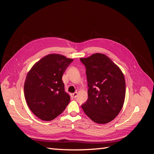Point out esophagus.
Returning <instances> with one entry per match:
<instances>
[{"label": "esophagus", "mask_w": 154, "mask_h": 154, "mask_svg": "<svg viewBox=\"0 0 154 154\" xmlns=\"http://www.w3.org/2000/svg\"><path fill=\"white\" fill-rule=\"evenodd\" d=\"M71 96L72 97H74V98H76V97H77V95H78V92H75L74 93H72V94H71Z\"/></svg>", "instance_id": "obj_1"}]
</instances>
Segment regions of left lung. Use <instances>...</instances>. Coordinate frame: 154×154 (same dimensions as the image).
<instances>
[{"label": "left lung", "mask_w": 154, "mask_h": 154, "mask_svg": "<svg viewBox=\"0 0 154 154\" xmlns=\"http://www.w3.org/2000/svg\"><path fill=\"white\" fill-rule=\"evenodd\" d=\"M85 65L88 99L82 105L93 122L105 124L112 121L122 110L125 97V80L122 71L107 56L95 53L80 58Z\"/></svg>", "instance_id": "8db88e82"}]
</instances>
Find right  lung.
Here are the masks:
<instances>
[{
    "label": "right lung",
    "instance_id": "right-lung-1",
    "mask_svg": "<svg viewBox=\"0 0 154 154\" xmlns=\"http://www.w3.org/2000/svg\"><path fill=\"white\" fill-rule=\"evenodd\" d=\"M73 61L59 54H50L37 62L27 74L24 96L29 109L44 121L62 114L70 101L62 78Z\"/></svg>",
    "mask_w": 154,
    "mask_h": 154
}]
</instances>
